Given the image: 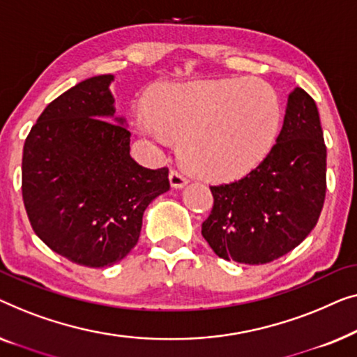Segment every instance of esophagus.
Wrapping results in <instances>:
<instances>
[{"instance_id": "1", "label": "esophagus", "mask_w": 357, "mask_h": 357, "mask_svg": "<svg viewBox=\"0 0 357 357\" xmlns=\"http://www.w3.org/2000/svg\"><path fill=\"white\" fill-rule=\"evenodd\" d=\"M169 184H172V188L174 189H181L188 184V178H184L183 174L176 172V169H172V172H169Z\"/></svg>"}]
</instances>
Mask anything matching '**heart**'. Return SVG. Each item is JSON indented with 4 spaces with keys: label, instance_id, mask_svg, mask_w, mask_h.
<instances>
[{
    "label": "heart",
    "instance_id": "obj_1",
    "mask_svg": "<svg viewBox=\"0 0 357 357\" xmlns=\"http://www.w3.org/2000/svg\"><path fill=\"white\" fill-rule=\"evenodd\" d=\"M142 137L158 145L181 139V158L195 176L229 183L254 172L277 142L278 95L262 80L233 77L168 84L134 116Z\"/></svg>",
    "mask_w": 357,
    "mask_h": 357
}]
</instances>
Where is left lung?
Segmentation results:
<instances>
[{"mask_svg":"<svg viewBox=\"0 0 357 357\" xmlns=\"http://www.w3.org/2000/svg\"><path fill=\"white\" fill-rule=\"evenodd\" d=\"M210 190L213 208L202 236L218 257L268 264L303 243L327 190V147L312 97L296 87L268 157L248 176Z\"/></svg>","mask_w":357,"mask_h":357,"instance_id":"8db88e82","label":"left lung"}]
</instances>
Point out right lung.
I'll return each instance as SVG.
<instances>
[{
	"instance_id": "1",
	"label": "right lung",
	"mask_w": 357,
	"mask_h": 357,
	"mask_svg": "<svg viewBox=\"0 0 357 357\" xmlns=\"http://www.w3.org/2000/svg\"><path fill=\"white\" fill-rule=\"evenodd\" d=\"M113 80L112 74L85 79L54 98L22 153V199L35 234L92 268L126 257L145 208L169 189L168 168H144L130 157L126 119L114 114Z\"/></svg>"
}]
</instances>
